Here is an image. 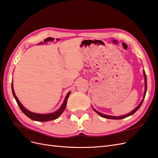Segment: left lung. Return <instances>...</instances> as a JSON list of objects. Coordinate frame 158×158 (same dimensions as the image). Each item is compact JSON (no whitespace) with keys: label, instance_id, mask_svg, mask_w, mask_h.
I'll list each match as a JSON object with an SVG mask.
<instances>
[{"label":"left lung","instance_id":"8db88e82","mask_svg":"<svg viewBox=\"0 0 158 158\" xmlns=\"http://www.w3.org/2000/svg\"><path fill=\"white\" fill-rule=\"evenodd\" d=\"M143 76H144V80H145V91H144L143 97V98H142V100L141 102L139 103V104L138 105V106L137 107L135 108V109H134L132 112H130V113L127 114H125V115H123V116H110V115H106V114H102V113H101V112H98L97 110H96L95 109H94V108H93V110H94V111H95L98 115H100L101 116L103 117V118H108V119L119 120V119H123V118H127V117H128V116H131V115H132L134 113H135V112H136V111L139 109V107L141 106V105H142V102H143V100H144V98H145L146 94V91H147V78H146V73H145V71H144V70H143Z\"/></svg>","mask_w":158,"mask_h":158}]
</instances>
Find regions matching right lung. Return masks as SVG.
Returning a JSON list of instances; mask_svg holds the SVG:
<instances>
[{"instance_id":"add662e5","label":"right lung","mask_w":158,"mask_h":158,"mask_svg":"<svg viewBox=\"0 0 158 158\" xmlns=\"http://www.w3.org/2000/svg\"><path fill=\"white\" fill-rule=\"evenodd\" d=\"M12 91L13 96H14L15 98L16 99V101L17 102L18 105L20 107V110L22 111L23 113L30 118V119L35 120V121H38V122H46V121H49V120H56L57 118H59L60 115L64 112V110L66 108L67 105V98H68L71 91L67 93L66 94L65 98L64 99V102H63L61 106L59 108V109L56 110V112H52V113H49V114H39V113H35V112H32L28 110H27L26 108L21 104V102L19 100V98H17L16 96L15 91H14V87H13V80L12 81Z\"/></svg>"}]
</instances>
